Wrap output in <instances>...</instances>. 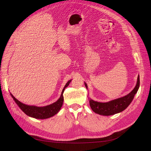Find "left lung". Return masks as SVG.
Wrapping results in <instances>:
<instances>
[{
  "instance_id": "1",
  "label": "left lung",
  "mask_w": 151,
  "mask_h": 151,
  "mask_svg": "<svg viewBox=\"0 0 151 151\" xmlns=\"http://www.w3.org/2000/svg\"><path fill=\"white\" fill-rule=\"evenodd\" d=\"M140 86L139 76L137 77V82L134 89L125 96L111 100L106 103H101L89 99V104L92 110L99 115L103 116H109L115 115L123 111L125 109L133 100L135 94L137 92ZM86 88L88 89V85L85 83Z\"/></svg>"
}]
</instances>
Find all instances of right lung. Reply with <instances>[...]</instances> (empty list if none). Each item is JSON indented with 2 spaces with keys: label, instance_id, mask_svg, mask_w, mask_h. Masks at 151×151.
<instances>
[{
  "label": "right lung",
  "instance_id": "right-lung-1",
  "mask_svg": "<svg viewBox=\"0 0 151 151\" xmlns=\"http://www.w3.org/2000/svg\"><path fill=\"white\" fill-rule=\"evenodd\" d=\"M70 81L71 80L67 82L64 87V88L63 89L62 91V94L60 98H59L56 102L43 107L29 106V105L23 104L19 101H18L15 97H14V96L11 93V95L13 99L15 101L16 103L18 105V106L20 108V109L26 114V115L29 116L36 118V119H46V118H50L54 116L55 115H56V114L60 111L63 103V93L64 92L65 88L69 85Z\"/></svg>",
  "mask_w": 151,
  "mask_h": 151
}]
</instances>
